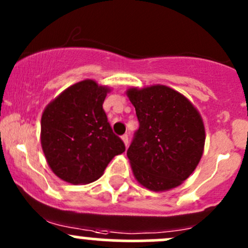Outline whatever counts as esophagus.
<instances>
[{
  "label": "esophagus",
  "instance_id": "esophagus-1",
  "mask_svg": "<svg viewBox=\"0 0 248 248\" xmlns=\"http://www.w3.org/2000/svg\"><path fill=\"white\" fill-rule=\"evenodd\" d=\"M121 139H122V141L124 142V145H128V141H129V138H128V136H127V134H124V136L121 137Z\"/></svg>",
  "mask_w": 248,
  "mask_h": 248
}]
</instances>
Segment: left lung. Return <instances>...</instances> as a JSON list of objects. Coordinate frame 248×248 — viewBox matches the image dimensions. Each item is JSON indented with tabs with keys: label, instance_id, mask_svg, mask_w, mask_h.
<instances>
[{
	"label": "left lung",
	"instance_id": "8db88e82",
	"mask_svg": "<svg viewBox=\"0 0 248 248\" xmlns=\"http://www.w3.org/2000/svg\"><path fill=\"white\" fill-rule=\"evenodd\" d=\"M139 129L127 150L137 181L150 191L180 186L198 166L204 151L201 114L180 92L164 85L127 90Z\"/></svg>",
	"mask_w": 248,
	"mask_h": 248
}]
</instances>
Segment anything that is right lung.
<instances>
[{
  "label": "right lung",
  "instance_id": "1",
  "mask_svg": "<svg viewBox=\"0 0 248 248\" xmlns=\"http://www.w3.org/2000/svg\"><path fill=\"white\" fill-rule=\"evenodd\" d=\"M109 91L94 80H82L44 109L42 149L51 170L63 181L73 185L96 181L109 162L126 150L103 110Z\"/></svg>",
  "mask_w": 248,
  "mask_h": 248
}]
</instances>
